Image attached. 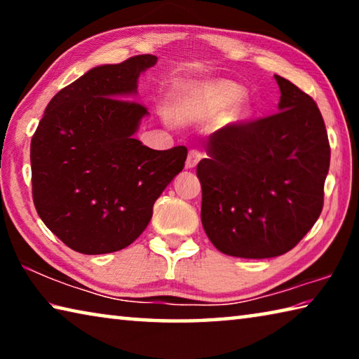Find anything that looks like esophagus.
<instances>
[{"mask_svg": "<svg viewBox=\"0 0 359 359\" xmlns=\"http://www.w3.org/2000/svg\"><path fill=\"white\" fill-rule=\"evenodd\" d=\"M203 158V154L196 149H191L190 151H188V156H187V163H185V168L187 169H193L194 166L198 165L199 160Z\"/></svg>", "mask_w": 359, "mask_h": 359, "instance_id": "esophagus-1", "label": "esophagus"}]
</instances>
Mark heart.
<instances>
[{
  "label": "heart",
  "mask_w": 359,
  "mask_h": 359,
  "mask_svg": "<svg viewBox=\"0 0 359 359\" xmlns=\"http://www.w3.org/2000/svg\"><path fill=\"white\" fill-rule=\"evenodd\" d=\"M244 96V88L239 83L228 79L204 82L185 93L174 107V115L177 118L193 117H215L226 111L229 106L238 102ZM248 117V111L244 107L236 109L233 118L242 121Z\"/></svg>",
  "instance_id": "heart-1"
}]
</instances>
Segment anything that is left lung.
<instances>
[{"instance_id":"left-lung-1","label":"left lung","mask_w":359,"mask_h":359,"mask_svg":"<svg viewBox=\"0 0 359 359\" xmlns=\"http://www.w3.org/2000/svg\"><path fill=\"white\" fill-rule=\"evenodd\" d=\"M276 81L280 112L212 133L196 168L204 231L229 257L290 252L323 209L331 156L323 117L294 83Z\"/></svg>"}]
</instances>
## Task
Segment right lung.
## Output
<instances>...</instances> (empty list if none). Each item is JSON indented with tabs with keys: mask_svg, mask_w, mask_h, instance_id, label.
Here are the masks:
<instances>
[{
	"mask_svg": "<svg viewBox=\"0 0 359 359\" xmlns=\"http://www.w3.org/2000/svg\"><path fill=\"white\" fill-rule=\"evenodd\" d=\"M156 60L136 55L85 72L53 96L33 135L34 208L79 253H112L133 244L185 166L184 145L154 150L135 139L149 112L128 98Z\"/></svg>",
	"mask_w": 359,
	"mask_h": 359,
	"instance_id": "obj_1",
	"label": "right lung"
}]
</instances>
